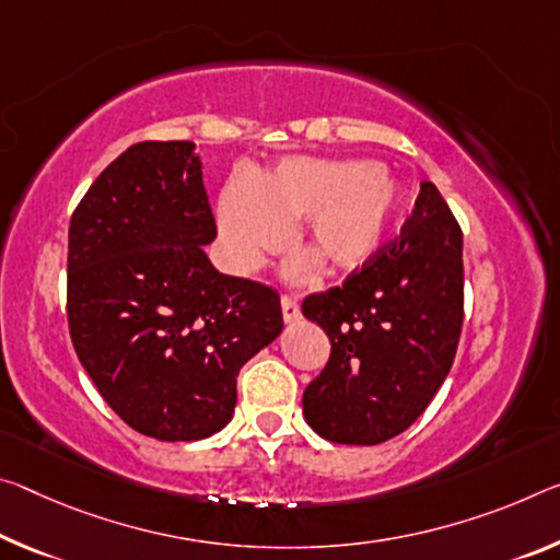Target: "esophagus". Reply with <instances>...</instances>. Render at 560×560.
<instances>
[{
    "label": "esophagus",
    "mask_w": 560,
    "mask_h": 560,
    "mask_svg": "<svg viewBox=\"0 0 560 560\" xmlns=\"http://www.w3.org/2000/svg\"><path fill=\"white\" fill-rule=\"evenodd\" d=\"M281 314H283V322H287V324L299 322V318H301L299 301L294 296H281Z\"/></svg>",
    "instance_id": "34e87169"
}]
</instances>
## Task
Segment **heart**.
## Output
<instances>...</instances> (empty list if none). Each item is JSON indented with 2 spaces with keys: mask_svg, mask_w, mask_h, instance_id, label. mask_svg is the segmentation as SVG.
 Instances as JSON below:
<instances>
[{
  "mask_svg": "<svg viewBox=\"0 0 560 560\" xmlns=\"http://www.w3.org/2000/svg\"><path fill=\"white\" fill-rule=\"evenodd\" d=\"M401 189L394 174L361 159H283L259 182L234 179L219 197L221 252L238 273L254 271L266 254L279 252L291 236V221L304 219L301 242L312 253L287 266L289 279H306L315 259L331 273L366 266L386 244Z\"/></svg>",
  "mask_w": 560,
  "mask_h": 560,
  "instance_id": "b5f03b06",
  "label": "heart"
}]
</instances>
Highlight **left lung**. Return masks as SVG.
Instances as JSON below:
<instances>
[{
    "mask_svg": "<svg viewBox=\"0 0 560 560\" xmlns=\"http://www.w3.org/2000/svg\"><path fill=\"white\" fill-rule=\"evenodd\" d=\"M464 234L431 182H421L401 236L381 246L341 287L301 312L331 341L304 392L318 436L374 446L404 433L448 376L464 326Z\"/></svg>",
    "mask_w": 560,
    "mask_h": 560,
    "instance_id": "8db88e82",
    "label": "left lung"
}]
</instances>
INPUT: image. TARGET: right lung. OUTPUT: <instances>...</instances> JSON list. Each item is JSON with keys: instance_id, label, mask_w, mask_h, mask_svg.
<instances>
[{"instance_id": "right-lung-1", "label": "right lung", "mask_w": 560, "mask_h": 560, "mask_svg": "<svg viewBox=\"0 0 560 560\" xmlns=\"http://www.w3.org/2000/svg\"><path fill=\"white\" fill-rule=\"evenodd\" d=\"M194 141H139L69 224L67 318L79 361L124 423L159 441L224 429L244 363L283 328L279 294L226 277Z\"/></svg>"}]
</instances>
